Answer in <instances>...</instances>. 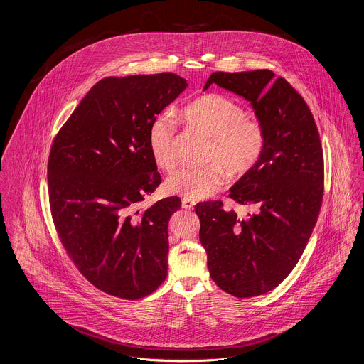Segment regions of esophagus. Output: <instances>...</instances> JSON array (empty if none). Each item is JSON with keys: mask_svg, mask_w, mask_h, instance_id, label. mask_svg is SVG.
I'll return each instance as SVG.
<instances>
[{"mask_svg": "<svg viewBox=\"0 0 364 364\" xmlns=\"http://www.w3.org/2000/svg\"><path fill=\"white\" fill-rule=\"evenodd\" d=\"M181 205L186 208V210H191L194 205H196V201L193 198H187L184 197L183 201H181Z\"/></svg>", "mask_w": 364, "mask_h": 364, "instance_id": "esophagus-1", "label": "esophagus"}]
</instances>
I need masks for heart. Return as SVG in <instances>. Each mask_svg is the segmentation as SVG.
<instances>
[{"label":"heart","instance_id":"b5f03b06","mask_svg":"<svg viewBox=\"0 0 364 364\" xmlns=\"http://www.w3.org/2000/svg\"><path fill=\"white\" fill-rule=\"evenodd\" d=\"M246 115L243 107L221 94H207L186 105L184 119L211 139L207 150L211 163L180 168L167 178V191L187 198H205L225 184V170L234 177L250 173L264 153L267 136L262 121ZM147 140L154 163L173 171L178 154L176 123L170 114L161 112L151 121Z\"/></svg>","mask_w":364,"mask_h":364}]
</instances>
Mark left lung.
<instances>
[{"instance_id": "8db88e82", "label": "left lung", "mask_w": 364, "mask_h": 364, "mask_svg": "<svg viewBox=\"0 0 364 364\" xmlns=\"http://www.w3.org/2000/svg\"><path fill=\"white\" fill-rule=\"evenodd\" d=\"M211 84L249 100L267 136L256 167L228 194L259 213L238 218L220 200L196 205L211 279L234 297H255L276 289L307 246L323 201V149L309 105L283 77L217 71L204 90Z\"/></svg>"}]
</instances>
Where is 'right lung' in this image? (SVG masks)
Masks as SVG:
<instances>
[{"instance_id": "add662e5", "label": "right lung", "mask_w": 364, "mask_h": 364, "mask_svg": "<svg viewBox=\"0 0 364 364\" xmlns=\"http://www.w3.org/2000/svg\"><path fill=\"white\" fill-rule=\"evenodd\" d=\"M187 87L173 73L107 77L81 100L48 157V197L63 247L98 290L143 299L167 276L168 221L178 197L137 210L161 183L151 121Z\"/></svg>"}]
</instances>
